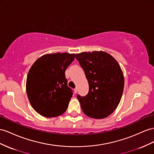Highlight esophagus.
Instances as JSON below:
<instances>
[{"mask_svg": "<svg viewBox=\"0 0 154 154\" xmlns=\"http://www.w3.org/2000/svg\"><path fill=\"white\" fill-rule=\"evenodd\" d=\"M77 92V88H75L74 89V93H75V94H76Z\"/></svg>", "mask_w": 154, "mask_h": 154, "instance_id": "34e87169", "label": "esophagus"}]
</instances>
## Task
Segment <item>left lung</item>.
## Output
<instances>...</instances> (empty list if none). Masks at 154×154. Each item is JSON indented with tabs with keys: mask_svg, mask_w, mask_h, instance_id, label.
Instances as JSON below:
<instances>
[{
	"mask_svg": "<svg viewBox=\"0 0 154 154\" xmlns=\"http://www.w3.org/2000/svg\"><path fill=\"white\" fill-rule=\"evenodd\" d=\"M75 58L85 71L89 91L86 96H77L86 116L101 119L117 108L124 87V74L118 62L104 51L83 52Z\"/></svg>",
	"mask_w": 154,
	"mask_h": 154,
	"instance_id": "1",
	"label": "left lung"
}]
</instances>
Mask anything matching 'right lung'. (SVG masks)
<instances>
[{
	"mask_svg": "<svg viewBox=\"0 0 154 154\" xmlns=\"http://www.w3.org/2000/svg\"><path fill=\"white\" fill-rule=\"evenodd\" d=\"M74 58L75 54H47L31 66L26 94L32 107L40 115L56 117L66 112L73 92L67 85L65 72Z\"/></svg>",
	"mask_w": 154,
	"mask_h": 154,
	"instance_id": "right-lung-1",
	"label": "right lung"
}]
</instances>
